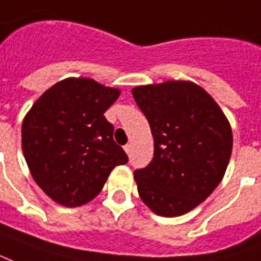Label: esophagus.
Segmentation results:
<instances>
[{"instance_id": "obj_1", "label": "esophagus", "mask_w": 261, "mask_h": 261, "mask_svg": "<svg viewBox=\"0 0 261 261\" xmlns=\"http://www.w3.org/2000/svg\"><path fill=\"white\" fill-rule=\"evenodd\" d=\"M124 150L127 155H130V150H131V145L130 144H127V145H124Z\"/></svg>"}]
</instances>
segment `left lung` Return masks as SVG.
<instances>
[{"mask_svg":"<svg viewBox=\"0 0 261 261\" xmlns=\"http://www.w3.org/2000/svg\"><path fill=\"white\" fill-rule=\"evenodd\" d=\"M149 121L153 159L134 171L142 202L175 217L202 203L223 179L232 152V131L220 106L191 82L133 88Z\"/></svg>","mask_w":261,"mask_h":261,"instance_id":"obj_1","label":"left lung"}]
</instances>
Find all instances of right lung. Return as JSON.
<instances>
[{"mask_svg": "<svg viewBox=\"0 0 261 261\" xmlns=\"http://www.w3.org/2000/svg\"><path fill=\"white\" fill-rule=\"evenodd\" d=\"M119 95L117 88L70 77L44 92L24 117L23 155L34 181L57 203L90 202L112 170L128 162L103 116Z\"/></svg>", "mask_w": 261, "mask_h": 261, "instance_id": "right-lung-1", "label": "right lung"}]
</instances>
